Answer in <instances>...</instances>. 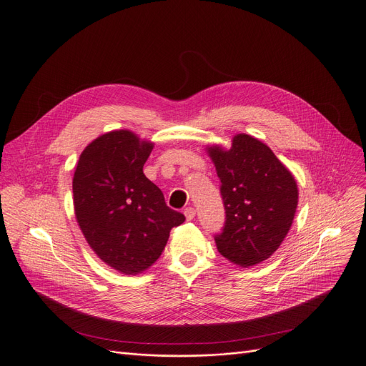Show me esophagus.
Segmentation results:
<instances>
[{"mask_svg": "<svg viewBox=\"0 0 366 366\" xmlns=\"http://www.w3.org/2000/svg\"><path fill=\"white\" fill-rule=\"evenodd\" d=\"M184 214H185V218H187L188 221H191V219L195 217V208H194V207H187V208L184 209Z\"/></svg>", "mask_w": 366, "mask_h": 366, "instance_id": "34e87169", "label": "esophagus"}]
</instances>
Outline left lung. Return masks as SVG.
I'll list each match as a JSON object with an SVG mask.
<instances>
[{
  "label": "left lung",
  "instance_id": "1",
  "mask_svg": "<svg viewBox=\"0 0 366 366\" xmlns=\"http://www.w3.org/2000/svg\"><path fill=\"white\" fill-rule=\"evenodd\" d=\"M219 178L225 209L217 234L218 253L231 263L250 267L267 260L287 235L299 191L292 172L259 139L239 134L228 151L208 148Z\"/></svg>",
  "mask_w": 366,
  "mask_h": 366
}]
</instances>
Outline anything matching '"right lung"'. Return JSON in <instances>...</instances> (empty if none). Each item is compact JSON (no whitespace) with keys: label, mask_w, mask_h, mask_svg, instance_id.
Here are the masks:
<instances>
[{"label":"right lung","mask_w":366,"mask_h":366,"mask_svg":"<svg viewBox=\"0 0 366 366\" xmlns=\"http://www.w3.org/2000/svg\"><path fill=\"white\" fill-rule=\"evenodd\" d=\"M154 144L131 131L107 132L81 152L73 178L76 219L93 252L124 274L162 254L169 231L185 221L144 174Z\"/></svg>","instance_id":"1"}]
</instances>
